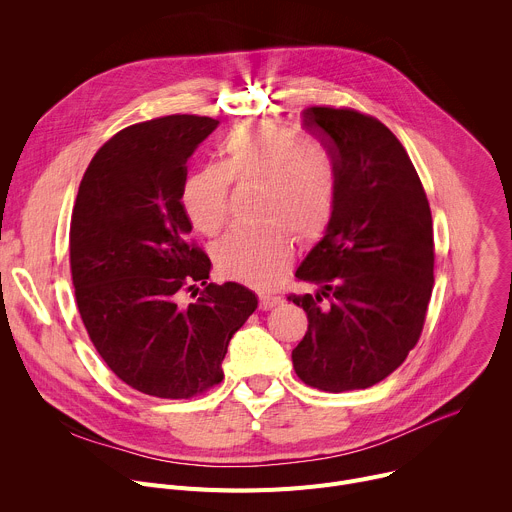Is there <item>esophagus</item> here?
Returning a JSON list of instances; mask_svg holds the SVG:
<instances>
[{"instance_id":"esophagus-1","label":"esophagus","mask_w":512,"mask_h":512,"mask_svg":"<svg viewBox=\"0 0 512 512\" xmlns=\"http://www.w3.org/2000/svg\"><path fill=\"white\" fill-rule=\"evenodd\" d=\"M279 302H281V298H279V296L263 294V296L259 298V308H261V310H271V308H275Z\"/></svg>"}]
</instances>
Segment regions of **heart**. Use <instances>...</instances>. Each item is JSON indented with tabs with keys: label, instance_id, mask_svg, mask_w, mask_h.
Masks as SVG:
<instances>
[{
	"label": "heart",
	"instance_id": "b5f03b06",
	"mask_svg": "<svg viewBox=\"0 0 512 512\" xmlns=\"http://www.w3.org/2000/svg\"><path fill=\"white\" fill-rule=\"evenodd\" d=\"M231 182H257V227H233L214 245L216 269L255 287L271 285L291 255V235L318 239L332 221L338 178L320 143L273 123L239 125L221 141V164L202 166L182 184L190 225L212 235L227 218Z\"/></svg>",
	"mask_w": 512,
	"mask_h": 512
}]
</instances>
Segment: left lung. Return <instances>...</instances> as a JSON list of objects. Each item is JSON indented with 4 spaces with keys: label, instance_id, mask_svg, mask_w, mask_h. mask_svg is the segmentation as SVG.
Masks as SVG:
<instances>
[{
    "label": "left lung",
    "instance_id": "obj_1",
    "mask_svg": "<svg viewBox=\"0 0 512 512\" xmlns=\"http://www.w3.org/2000/svg\"><path fill=\"white\" fill-rule=\"evenodd\" d=\"M306 125L332 152L336 206L296 277L316 294L287 300L308 314L291 352L316 389H367L389 377L423 330L433 287V225L421 180L401 141L375 117L310 107Z\"/></svg>",
    "mask_w": 512,
    "mask_h": 512
}]
</instances>
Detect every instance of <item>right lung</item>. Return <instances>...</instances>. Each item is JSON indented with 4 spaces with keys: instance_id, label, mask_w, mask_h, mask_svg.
I'll return each instance as SVG.
<instances>
[{
    "instance_id": "1",
    "label": "right lung",
    "mask_w": 512,
    "mask_h": 512,
    "mask_svg": "<svg viewBox=\"0 0 512 512\" xmlns=\"http://www.w3.org/2000/svg\"><path fill=\"white\" fill-rule=\"evenodd\" d=\"M218 121L168 115L113 135L91 160L70 221V271L83 324L129 387L188 399L223 381L233 334L257 308L241 283H208L210 259L188 243L186 162ZM198 291V287H196Z\"/></svg>"
}]
</instances>
